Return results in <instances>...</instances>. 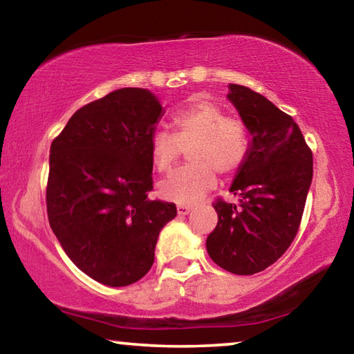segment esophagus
I'll list each match as a JSON object with an SVG mask.
<instances>
[{
  "label": "esophagus",
  "mask_w": 354,
  "mask_h": 354,
  "mask_svg": "<svg viewBox=\"0 0 354 354\" xmlns=\"http://www.w3.org/2000/svg\"><path fill=\"white\" fill-rule=\"evenodd\" d=\"M176 211H178V215H187L192 211V207L187 205H178Z\"/></svg>",
  "instance_id": "1"
}]
</instances>
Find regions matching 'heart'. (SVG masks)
Wrapping results in <instances>:
<instances>
[{"instance_id": "heart-1", "label": "heart", "mask_w": 354, "mask_h": 354, "mask_svg": "<svg viewBox=\"0 0 354 354\" xmlns=\"http://www.w3.org/2000/svg\"><path fill=\"white\" fill-rule=\"evenodd\" d=\"M173 134L154 131L149 137V159L159 173L176 164L187 149L189 165L173 171L159 184V195L167 201L192 205L217 184L215 171L223 176L242 169L250 153L247 127L226 117L218 103L198 95L171 115Z\"/></svg>"}]
</instances>
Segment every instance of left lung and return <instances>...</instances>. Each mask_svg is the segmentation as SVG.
Wrapping results in <instances>:
<instances>
[{"instance_id":"8db88e82","label":"left lung","mask_w":354,"mask_h":354,"mask_svg":"<svg viewBox=\"0 0 354 354\" xmlns=\"http://www.w3.org/2000/svg\"><path fill=\"white\" fill-rule=\"evenodd\" d=\"M227 100L251 136L248 158L230 187L239 205L218 200V223L206 250L218 267L254 274L290 247L313 183V151L298 124L272 101L230 84Z\"/></svg>"}]
</instances>
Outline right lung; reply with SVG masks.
<instances>
[{
  "label": "right lung",
  "instance_id": "1",
  "mask_svg": "<svg viewBox=\"0 0 354 354\" xmlns=\"http://www.w3.org/2000/svg\"><path fill=\"white\" fill-rule=\"evenodd\" d=\"M158 97L127 87L76 111L50 148L48 220L71 262L111 287L145 277L173 203L149 200Z\"/></svg>",
  "mask_w": 354,
  "mask_h": 354
}]
</instances>
